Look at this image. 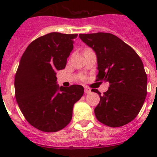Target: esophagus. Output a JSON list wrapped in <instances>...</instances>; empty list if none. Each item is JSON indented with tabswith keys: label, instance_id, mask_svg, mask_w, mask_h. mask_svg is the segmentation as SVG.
Wrapping results in <instances>:
<instances>
[{
	"label": "esophagus",
	"instance_id": "esophagus-1",
	"mask_svg": "<svg viewBox=\"0 0 157 157\" xmlns=\"http://www.w3.org/2000/svg\"><path fill=\"white\" fill-rule=\"evenodd\" d=\"M84 92L86 93H90L91 92V89L88 86H84Z\"/></svg>",
	"mask_w": 157,
	"mask_h": 157
}]
</instances>
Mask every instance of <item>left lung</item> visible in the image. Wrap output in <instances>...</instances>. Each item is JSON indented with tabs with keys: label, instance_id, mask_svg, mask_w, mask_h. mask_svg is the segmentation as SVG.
<instances>
[{
	"label": "left lung",
	"instance_id": "obj_1",
	"mask_svg": "<svg viewBox=\"0 0 157 157\" xmlns=\"http://www.w3.org/2000/svg\"><path fill=\"white\" fill-rule=\"evenodd\" d=\"M79 37L97 55L96 81L109 83L94 109L99 122L112 128L125 125L138 115L147 96V77L143 62L131 46L107 33L80 34Z\"/></svg>",
	"mask_w": 157,
	"mask_h": 157
}]
</instances>
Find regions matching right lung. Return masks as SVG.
<instances>
[{"label": "right lung", "mask_w": 157, "mask_h": 157, "mask_svg": "<svg viewBox=\"0 0 157 157\" xmlns=\"http://www.w3.org/2000/svg\"><path fill=\"white\" fill-rule=\"evenodd\" d=\"M77 34L50 33L31 42L14 79L17 104L26 121L39 131L56 132L72 118L73 107L83 94L80 85L59 87L57 71L65 68Z\"/></svg>", "instance_id": "1"}]
</instances>
